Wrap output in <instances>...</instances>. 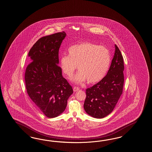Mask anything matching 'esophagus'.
Segmentation results:
<instances>
[{"label": "esophagus", "mask_w": 152, "mask_h": 152, "mask_svg": "<svg viewBox=\"0 0 152 152\" xmlns=\"http://www.w3.org/2000/svg\"><path fill=\"white\" fill-rule=\"evenodd\" d=\"M79 89H80V88H78L77 86H74V88H73L74 91H78Z\"/></svg>", "instance_id": "34e87169"}]
</instances>
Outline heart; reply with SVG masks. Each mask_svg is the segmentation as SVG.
<instances>
[{
  "mask_svg": "<svg viewBox=\"0 0 152 152\" xmlns=\"http://www.w3.org/2000/svg\"><path fill=\"white\" fill-rule=\"evenodd\" d=\"M68 56L60 58V66L63 73L72 78L75 70H79L74 80L76 83L86 80L95 84L104 78L111 62V53L107 47L89 41L74 45L68 50Z\"/></svg>",
  "mask_w": 152,
  "mask_h": 152,
  "instance_id": "heart-1",
  "label": "heart"
}]
</instances>
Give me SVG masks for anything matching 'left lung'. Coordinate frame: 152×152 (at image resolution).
<instances>
[{
  "mask_svg": "<svg viewBox=\"0 0 152 152\" xmlns=\"http://www.w3.org/2000/svg\"><path fill=\"white\" fill-rule=\"evenodd\" d=\"M124 62L121 51L115 45V52L106 75L86 90L84 108L92 117L101 118L111 113L122 94Z\"/></svg>",
  "mask_w": 152,
  "mask_h": 152,
  "instance_id": "8db88e82",
  "label": "left lung"
}]
</instances>
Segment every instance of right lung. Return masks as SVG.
I'll return each instance as SVG.
<instances>
[{
	"label": "right lung",
	"mask_w": 152,
	"mask_h": 152,
	"mask_svg": "<svg viewBox=\"0 0 152 152\" xmlns=\"http://www.w3.org/2000/svg\"><path fill=\"white\" fill-rule=\"evenodd\" d=\"M66 34L63 31L40 38L28 52L29 62L25 74L27 93L35 105L48 118L65 110L72 87L59 66V47Z\"/></svg>",
	"instance_id": "add662e5"
}]
</instances>
